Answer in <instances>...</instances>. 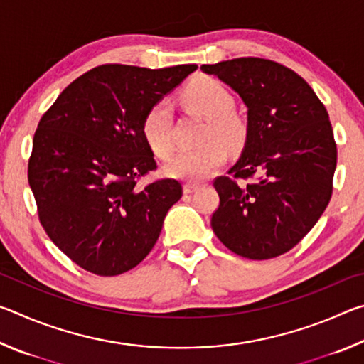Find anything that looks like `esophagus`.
<instances>
[{
	"mask_svg": "<svg viewBox=\"0 0 364 364\" xmlns=\"http://www.w3.org/2000/svg\"><path fill=\"white\" fill-rule=\"evenodd\" d=\"M197 189H199V184L186 183V184H184V186H183V193H184V194H193L194 191H197Z\"/></svg>",
	"mask_w": 364,
	"mask_h": 364,
	"instance_id": "obj_1",
	"label": "esophagus"
}]
</instances>
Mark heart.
<instances>
[{"instance_id": "1", "label": "heart", "mask_w": 364, "mask_h": 364, "mask_svg": "<svg viewBox=\"0 0 364 364\" xmlns=\"http://www.w3.org/2000/svg\"><path fill=\"white\" fill-rule=\"evenodd\" d=\"M184 106L193 110L205 125L202 128L196 149L175 154L164 165V173L181 181H200L225 162V148L236 151L247 136V125L234 109L231 91L218 80L200 77L191 82L183 91ZM143 134L147 146L157 157H168L173 147L171 141V109L160 101L147 110L143 120Z\"/></svg>"}]
</instances>
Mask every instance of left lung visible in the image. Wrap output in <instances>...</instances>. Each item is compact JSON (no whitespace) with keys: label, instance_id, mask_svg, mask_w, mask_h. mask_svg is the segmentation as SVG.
<instances>
[{"label":"left lung","instance_id":"8db88e82","mask_svg":"<svg viewBox=\"0 0 364 364\" xmlns=\"http://www.w3.org/2000/svg\"><path fill=\"white\" fill-rule=\"evenodd\" d=\"M247 107L237 162L213 186L212 230L234 254L268 260L286 254L316 225L332 194L337 147L328 110L304 78L278 63L239 58L202 65ZM257 175L254 182L244 183Z\"/></svg>","mask_w":364,"mask_h":364}]
</instances>
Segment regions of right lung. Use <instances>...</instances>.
Returning a JSON list of instances; mask_svg holds the SVG:
<instances>
[{
  "mask_svg": "<svg viewBox=\"0 0 364 364\" xmlns=\"http://www.w3.org/2000/svg\"><path fill=\"white\" fill-rule=\"evenodd\" d=\"M196 69L95 67L41 117L28 160L38 217L49 239L90 273L117 276L143 262L181 199L176 180L139 189L136 178L157 167L143 134L146 112Z\"/></svg>",
  "mask_w": 364,
  "mask_h": 364,
  "instance_id": "right-lung-1",
  "label": "right lung"
}]
</instances>
